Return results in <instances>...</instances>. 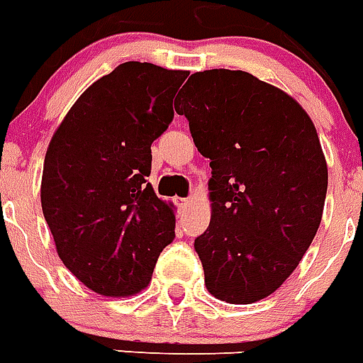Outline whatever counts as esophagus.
Segmentation results:
<instances>
[{
    "label": "esophagus",
    "instance_id": "esophagus-1",
    "mask_svg": "<svg viewBox=\"0 0 363 363\" xmlns=\"http://www.w3.org/2000/svg\"><path fill=\"white\" fill-rule=\"evenodd\" d=\"M191 204V199H179V206L182 208H185V206H189Z\"/></svg>",
    "mask_w": 363,
    "mask_h": 363
}]
</instances>
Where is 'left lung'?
Masks as SVG:
<instances>
[{"mask_svg": "<svg viewBox=\"0 0 363 363\" xmlns=\"http://www.w3.org/2000/svg\"><path fill=\"white\" fill-rule=\"evenodd\" d=\"M174 108L210 159V227L195 240L210 294L253 303L296 269L323 219L328 167L311 118L245 71L191 74Z\"/></svg>", "mask_w": 363, "mask_h": 363, "instance_id": "8db88e82", "label": "left lung"}]
</instances>
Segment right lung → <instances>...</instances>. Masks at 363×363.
I'll list each match as a JSON object with an SVG mask.
<instances>
[{
	"instance_id": "obj_1",
	"label": "right lung",
	"mask_w": 363,
	"mask_h": 363,
	"mask_svg": "<svg viewBox=\"0 0 363 363\" xmlns=\"http://www.w3.org/2000/svg\"><path fill=\"white\" fill-rule=\"evenodd\" d=\"M187 74L121 63L78 97L48 144L43 213L67 269L101 296L140 292L174 240L172 204L146 178Z\"/></svg>"
}]
</instances>
